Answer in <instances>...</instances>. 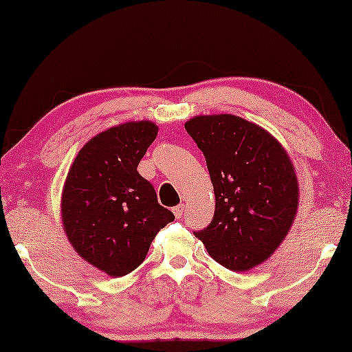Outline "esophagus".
Returning <instances> with one entry per match:
<instances>
[{"mask_svg":"<svg viewBox=\"0 0 352 352\" xmlns=\"http://www.w3.org/2000/svg\"><path fill=\"white\" fill-rule=\"evenodd\" d=\"M183 212H185V206H183V204L175 206V207H174V215H175V219H182Z\"/></svg>","mask_w":352,"mask_h":352,"instance_id":"esophagus-1","label":"esophagus"}]
</instances>
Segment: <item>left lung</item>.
Here are the masks:
<instances>
[{
	"label": "left lung",
	"mask_w": 352,
	"mask_h": 352,
	"mask_svg": "<svg viewBox=\"0 0 352 352\" xmlns=\"http://www.w3.org/2000/svg\"><path fill=\"white\" fill-rule=\"evenodd\" d=\"M185 129L204 153L215 192L214 219L195 236L225 268H255L274 254L296 217L294 162L268 131L244 118L201 115Z\"/></svg>",
	"instance_id": "obj_1"
}]
</instances>
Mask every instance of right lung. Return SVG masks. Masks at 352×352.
<instances>
[{"instance_id": "1", "label": "right lung", "mask_w": 352, "mask_h": 352, "mask_svg": "<svg viewBox=\"0 0 352 352\" xmlns=\"http://www.w3.org/2000/svg\"><path fill=\"white\" fill-rule=\"evenodd\" d=\"M156 135L146 120L107 129L78 151L67 174L63 231L82 260L111 277L138 268L157 231L175 219L137 172Z\"/></svg>"}]
</instances>
